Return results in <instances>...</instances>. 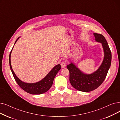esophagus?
I'll list each match as a JSON object with an SVG mask.
<instances>
[{
  "mask_svg": "<svg viewBox=\"0 0 120 120\" xmlns=\"http://www.w3.org/2000/svg\"><path fill=\"white\" fill-rule=\"evenodd\" d=\"M61 66L62 68H65L66 67V66L65 62H64V61L61 62Z\"/></svg>",
  "mask_w": 120,
  "mask_h": 120,
  "instance_id": "obj_1",
  "label": "esophagus"
}]
</instances>
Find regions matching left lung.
<instances>
[{"label":"left lung","instance_id":"1","mask_svg":"<svg viewBox=\"0 0 120 120\" xmlns=\"http://www.w3.org/2000/svg\"><path fill=\"white\" fill-rule=\"evenodd\" d=\"M95 40L102 44L105 56L100 67L91 74H85L82 72L75 64L71 63L67 65L70 71V81L75 89L84 92L96 89L105 80L111 63V52L104 36L100 34L94 33Z\"/></svg>","mask_w":120,"mask_h":120}]
</instances>
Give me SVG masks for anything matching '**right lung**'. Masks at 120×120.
I'll list each match as a JSON object with an SVG mask.
<instances>
[{"mask_svg": "<svg viewBox=\"0 0 120 120\" xmlns=\"http://www.w3.org/2000/svg\"><path fill=\"white\" fill-rule=\"evenodd\" d=\"M19 38V37L17 40L15 41V44ZM13 49H12L11 52H10L9 55V64L10 69H11L14 79L19 86L25 92L32 95L41 94L47 92L50 89L52 85L54 79L57 74V72L61 69V65L58 64L55 66L50 71L49 74L45 76V77H44L42 80H41L39 82L34 83H28L22 82L15 75V72L12 69L11 64V54Z\"/></svg>", "mask_w": 120, "mask_h": 120, "instance_id": "right-lung-1", "label": "right lung"}]
</instances>
